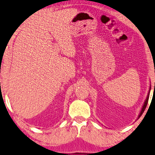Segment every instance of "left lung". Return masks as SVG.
Masks as SVG:
<instances>
[{
	"label": "left lung",
	"mask_w": 155,
	"mask_h": 155,
	"mask_svg": "<svg viewBox=\"0 0 155 155\" xmlns=\"http://www.w3.org/2000/svg\"><path fill=\"white\" fill-rule=\"evenodd\" d=\"M150 89H151V85H150V89H149V91H148V95H147V97H146V98L145 101H144V103H143V106H142L140 113H139V115H138V117H137V120L141 116L142 114H143V113L144 112V110H145V109H146V108L147 104H148V99H149V96H150Z\"/></svg>",
	"instance_id": "left-lung-1"
}]
</instances>
